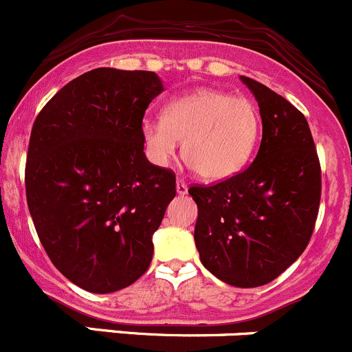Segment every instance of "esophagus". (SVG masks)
<instances>
[{"label": "esophagus", "mask_w": 352, "mask_h": 352, "mask_svg": "<svg viewBox=\"0 0 352 352\" xmlns=\"http://www.w3.org/2000/svg\"><path fill=\"white\" fill-rule=\"evenodd\" d=\"M176 191L177 195H186L188 193V184L184 179H177L176 181Z\"/></svg>", "instance_id": "1"}]
</instances>
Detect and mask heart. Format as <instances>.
I'll use <instances>...</instances> for the list:
<instances>
[{"label":"heart","instance_id":"1","mask_svg":"<svg viewBox=\"0 0 352 352\" xmlns=\"http://www.w3.org/2000/svg\"><path fill=\"white\" fill-rule=\"evenodd\" d=\"M262 130L253 100L215 89H198L166 104L161 120L142 124L145 152L168 166L183 140L188 166L210 181L238 175L252 157Z\"/></svg>","mask_w":352,"mask_h":352}]
</instances>
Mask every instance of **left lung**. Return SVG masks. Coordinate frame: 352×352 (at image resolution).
<instances>
[{"label":"left lung","instance_id":"1","mask_svg":"<svg viewBox=\"0 0 352 352\" xmlns=\"http://www.w3.org/2000/svg\"><path fill=\"white\" fill-rule=\"evenodd\" d=\"M255 96L262 142L255 161L212 186H191L195 245L222 283H272L305 252L318 215L322 173L308 121L269 87L239 76Z\"/></svg>","mask_w":352,"mask_h":352}]
</instances>
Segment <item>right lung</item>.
I'll return each mask as SVG.
<instances>
[{
  "label": "right lung",
  "instance_id": "obj_1",
  "mask_svg": "<svg viewBox=\"0 0 352 352\" xmlns=\"http://www.w3.org/2000/svg\"><path fill=\"white\" fill-rule=\"evenodd\" d=\"M154 72L96 68L66 83L30 133L27 204L54 267L82 289L107 294L152 262V236L176 195L175 173L151 164L142 140Z\"/></svg>",
  "mask_w": 352,
  "mask_h": 352
}]
</instances>
